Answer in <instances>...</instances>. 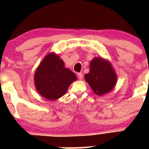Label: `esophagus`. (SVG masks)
Here are the masks:
<instances>
[{"label":"esophagus","mask_w":149,"mask_h":149,"mask_svg":"<svg viewBox=\"0 0 149 149\" xmlns=\"http://www.w3.org/2000/svg\"><path fill=\"white\" fill-rule=\"evenodd\" d=\"M77 77H78V78L80 79V80H82L83 78V75L81 72H79L77 74Z\"/></svg>","instance_id":"1"}]
</instances>
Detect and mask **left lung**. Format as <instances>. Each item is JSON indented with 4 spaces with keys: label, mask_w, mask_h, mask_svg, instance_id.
I'll return each mask as SVG.
<instances>
[{
    "label": "left lung",
    "mask_w": 149,
    "mask_h": 149,
    "mask_svg": "<svg viewBox=\"0 0 149 149\" xmlns=\"http://www.w3.org/2000/svg\"><path fill=\"white\" fill-rule=\"evenodd\" d=\"M89 65V72L84 77L93 92L102 96L113 90L117 76L111 63L102 58H94Z\"/></svg>",
    "instance_id": "8db88e82"
}]
</instances>
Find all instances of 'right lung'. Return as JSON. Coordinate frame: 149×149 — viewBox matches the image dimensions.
<instances>
[{
	"mask_svg": "<svg viewBox=\"0 0 149 149\" xmlns=\"http://www.w3.org/2000/svg\"><path fill=\"white\" fill-rule=\"evenodd\" d=\"M76 80L74 73L65 68L64 61L54 52L45 57L34 76L36 91L41 96L49 100L62 97L71 83Z\"/></svg>",
	"mask_w": 149,
	"mask_h": 149,
	"instance_id": "1",
	"label": "right lung"
}]
</instances>
